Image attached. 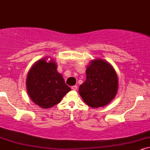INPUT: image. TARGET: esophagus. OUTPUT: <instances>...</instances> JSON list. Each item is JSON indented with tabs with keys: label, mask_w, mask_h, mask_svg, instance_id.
<instances>
[{
	"label": "esophagus",
	"mask_w": 150,
	"mask_h": 150,
	"mask_svg": "<svg viewBox=\"0 0 150 150\" xmlns=\"http://www.w3.org/2000/svg\"><path fill=\"white\" fill-rule=\"evenodd\" d=\"M71 89H73V90H77V85L72 86V87H71Z\"/></svg>",
	"instance_id": "34e87169"
}]
</instances>
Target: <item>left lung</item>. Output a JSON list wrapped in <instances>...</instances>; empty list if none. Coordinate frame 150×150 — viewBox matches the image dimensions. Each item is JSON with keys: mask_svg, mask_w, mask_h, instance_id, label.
<instances>
[{"mask_svg": "<svg viewBox=\"0 0 150 150\" xmlns=\"http://www.w3.org/2000/svg\"><path fill=\"white\" fill-rule=\"evenodd\" d=\"M87 79L79 87L83 101L92 108L104 106L116 97L118 76L112 65L103 59H94L86 70Z\"/></svg>", "mask_w": 150, "mask_h": 150, "instance_id": "8db88e82", "label": "left lung"}]
</instances>
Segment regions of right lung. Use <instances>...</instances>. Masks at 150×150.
<instances>
[{
  "label": "right lung",
  "instance_id": "1",
  "mask_svg": "<svg viewBox=\"0 0 150 150\" xmlns=\"http://www.w3.org/2000/svg\"><path fill=\"white\" fill-rule=\"evenodd\" d=\"M46 58L39 60L29 70L27 91L32 101L43 108L53 107L71 90L57 71V65Z\"/></svg>",
  "mask_w": 150,
  "mask_h": 150
}]
</instances>
